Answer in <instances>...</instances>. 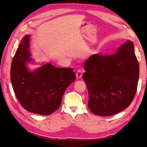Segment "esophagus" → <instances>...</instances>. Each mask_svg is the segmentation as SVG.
Masks as SVG:
<instances>
[{"label":"esophagus","mask_w":147,"mask_h":147,"mask_svg":"<svg viewBox=\"0 0 147 147\" xmlns=\"http://www.w3.org/2000/svg\"><path fill=\"white\" fill-rule=\"evenodd\" d=\"M82 77V72L80 69H79L77 70V72L76 73V77L77 78H80Z\"/></svg>","instance_id":"obj_1"}]
</instances>
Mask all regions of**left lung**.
<instances>
[{
	"label": "left lung",
	"mask_w": 147,
	"mask_h": 147,
	"mask_svg": "<svg viewBox=\"0 0 147 147\" xmlns=\"http://www.w3.org/2000/svg\"><path fill=\"white\" fill-rule=\"evenodd\" d=\"M84 69L83 78L92 113L108 117L129 106L139 77V62L131 41L127 40L113 55L91 56L84 63Z\"/></svg>",
	"instance_id": "1"
}]
</instances>
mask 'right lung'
<instances>
[{
    "mask_svg": "<svg viewBox=\"0 0 147 147\" xmlns=\"http://www.w3.org/2000/svg\"><path fill=\"white\" fill-rule=\"evenodd\" d=\"M30 35H26L13 57L10 78L13 91L21 106L29 112L49 115L59 108L64 93L75 80L72 68H58L50 63L33 72L30 63Z\"/></svg>",
    "mask_w": 147,
    "mask_h": 147,
    "instance_id": "add662e5",
    "label": "right lung"
}]
</instances>
